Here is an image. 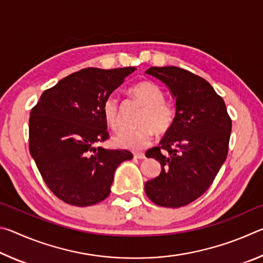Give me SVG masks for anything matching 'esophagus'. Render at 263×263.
Instances as JSON below:
<instances>
[{
	"label": "esophagus",
	"mask_w": 263,
	"mask_h": 263,
	"mask_svg": "<svg viewBox=\"0 0 263 263\" xmlns=\"http://www.w3.org/2000/svg\"><path fill=\"white\" fill-rule=\"evenodd\" d=\"M133 158H135V159H145V154L141 153V152H136V153H133Z\"/></svg>",
	"instance_id": "1"
}]
</instances>
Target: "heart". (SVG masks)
Returning a JSON list of instances; mask_svg holds the SVG:
<instances>
[{"instance_id": "heart-1", "label": "heart", "mask_w": 263, "mask_h": 263, "mask_svg": "<svg viewBox=\"0 0 263 263\" xmlns=\"http://www.w3.org/2000/svg\"><path fill=\"white\" fill-rule=\"evenodd\" d=\"M128 94L145 106L138 121L140 126L121 131L114 137L112 142L118 148L138 151L152 142L155 132L164 135L171 130L175 123L176 111L174 106L164 101L162 89L147 80L133 84L128 89ZM102 114L109 127L112 130L121 127V108L116 97L110 96L104 101Z\"/></svg>"}]
</instances>
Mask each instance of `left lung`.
I'll use <instances>...</instances> for the list:
<instances>
[{
    "instance_id": "8db88e82",
    "label": "left lung",
    "mask_w": 263,
    "mask_h": 263,
    "mask_svg": "<svg viewBox=\"0 0 263 263\" xmlns=\"http://www.w3.org/2000/svg\"><path fill=\"white\" fill-rule=\"evenodd\" d=\"M146 74L171 90L176 118L158 147L146 152L160 162L161 173L146 182L145 193L157 205L184 206L210 188L225 162L232 121L224 100L198 75L175 66L151 67Z\"/></svg>"
}]
</instances>
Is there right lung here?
Returning a JSON list of instances; mask_svg holds the SVG:
<instances>
[{
    "mask_svg": "<svg viewBox=\"0 0 263 263\" xmlns=\"http://www.w3.org/2000/svg\"><path fill=\"white\" fill-rule=\"evenodd\" d=\"M136 67L84 68L42 94L30 114L29 148L44 182L58 198L89 206L108 197L115 171L133 155L105 149L104 101Z\"/></svg>",
    "mask_w": 263,
    "mask_h": 263,
    "instance_id": "right-lung-1",
    "label": "right lung"
}]
</instances>
